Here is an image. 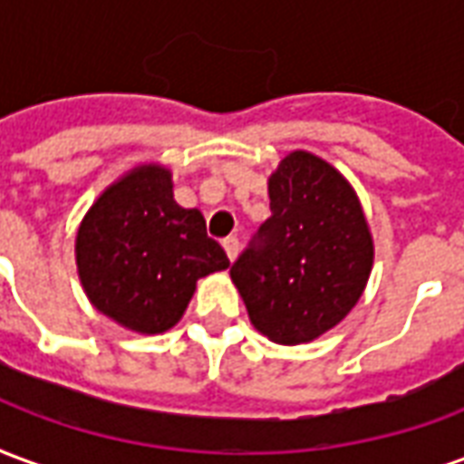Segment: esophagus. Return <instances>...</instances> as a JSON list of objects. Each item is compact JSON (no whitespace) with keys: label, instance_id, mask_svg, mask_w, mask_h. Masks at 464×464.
<instances>
[{"label":"esophagus","instance_id":"esophagus-1","mask_svg":"<svg viewBox=\"0 0 464 464\" xmlns=\"http://www.w3.org/2000/svg\"><path fill=\"white\" fill-rule=\"evenodd\" d=\"M223 251H226V256H228L231 261H236V256H238V238H236V236L223 238Z\"/></svg>","mask_w":464,"mask_h":464}]
</instances>
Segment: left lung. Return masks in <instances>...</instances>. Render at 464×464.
<instances>
[{
    "instance_id": "left-lung-1",
    "label": "left lung",
    "mask_w": 464,
    "mask_h": 464,
    "mask_svg": "<svg viewBox=\"0 0 464 464\" xmlns=\"http://www.w3.org/2000/svg\"><path fill=\"white\" fill-rule=\"evenodd\" d=\"M271 218L231 266L253 328L301 345L333 331L368 285L375 243L350 181L311 151H291L268 176Z\"/></svg>"
}]
</instances>
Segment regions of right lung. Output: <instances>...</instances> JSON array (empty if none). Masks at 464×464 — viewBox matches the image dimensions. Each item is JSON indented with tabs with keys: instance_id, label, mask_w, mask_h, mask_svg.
I'll return each mask as SVG.
<instances>
[{
	"instance_id": "add662e5",
	"label": "right lung",
	"mask_w": 464,
	"mask_h": 464,
	"mask_svg": "<svg viewBox=\"0 0 464 464\" xmlns=\"http://www.w3.org/2000/svg\"><path fill=\"white\" fill-rule=\"evenodd\" d=\"M79 281L96 311L141 335L171 331L196 283L231 261L198 208L173 198L163 163L133 166L99 193L74 238Z\"/></svg>"
}]
</instances>
